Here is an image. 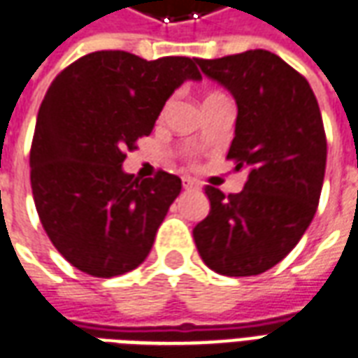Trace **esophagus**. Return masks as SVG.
<instances>
[{
	"instance_id": "34e87169",
	"label": "esophagus",
	"mask_w": 358,
	"mask_h": 358,
	"mask_svg": "<svg viewBox=\"0 0 358 358\" xmlns=\"http://www.w3.org/2000/svg\"><path fill=\"white\" fill-rule=\"evenodd\" d=\"M182 182H184V187H186V189H197V187H199L194 180H189V178H184Z\"/></svg>"
}]
</instances>
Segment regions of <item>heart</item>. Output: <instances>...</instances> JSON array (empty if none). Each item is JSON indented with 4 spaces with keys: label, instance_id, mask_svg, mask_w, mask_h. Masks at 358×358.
I'll return each instance as SVG.
<instances>
[{
    "label": "heart",
    "instance_id": "1",
    "mask_svg": "<svg viewBox=\"0 0 358 358\" xmlns=\"http://www.w3.org/2000/svg\"><path fill=\"white\" fill-rule=\"evenodd\" d=\"M222 94H211V96H207V101H213V99H219Z\"/></svg>",
    "mask_w": 358,
    "mask_h": 358
}]
</instances>
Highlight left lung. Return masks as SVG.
Wrapping results in <instances>:
<instances>
[{"label":"left lung","instance_id":"obj_1","mask_svg":"<svg viewBox=\"0 0 358 358\" xmlns=\"http://www.w3.org/2000/svg\"><path fill=\"white\" fill-rule=\"evenodd\" d=\"M238 106L227 159L248 171L240 194L205 186L211 211L194 229L205 266L229 277L259 275L291 252L316 215L327 141L308 81L267 50L197 59Z\"/></svg>","mask_w":358,"mask_h":358}]
</instances>
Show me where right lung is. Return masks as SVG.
Returning <instances> with one entry per match:
<instances>
[{
  "label": "right lung",
  "instance_id": "add662e5",
  "mask_svg": "<svg viewBox=\"0 0 358 358\" xmlns=\"http://www.w3.org/2000/svg\"><path fill=\"white\" fill-rule=\"evenodd\" d=\"M196 64L101 50L50 85L31 145L32 197L52 244L79 271L108 279L149 256L182 180L164 171L136 178L122 162L153 131L174 89L201 79Z\"/></svg>",
  "mask_w": 358,
  "mask_h": 358
}]
</instances>
